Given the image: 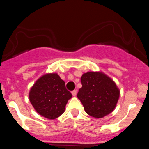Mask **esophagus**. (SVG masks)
Instances as JSON below:
<instances>
[{
    "instance_id": "esophagus-1",
    "label": "esophagus",
    "mask_w": 149,
    "mask_h": 149,
    "mask_svg": "<svg viewBox=\"0 0 149 149\" xmlns=\"http://www.w3.org/2000/svg\"><path fill=\"white\" fill-rule=\"evenodd\" d=\"M72 94L73 96H76V95H77V90H76V89H74V90L72 91Z\"/></svg>"
}]
</instances>
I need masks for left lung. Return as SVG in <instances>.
I'll list each match as a JSON object with an SVG mask.
<instances>
[{"label":"left lung","mask_w":149,"mask_h":149,"mask_svg":"<svg viewBox=\"0 0 149 149\" xmlns=\"http://www.w3.org/2000/svg\"><path fill=\"white\" fill-rule=\"evenodd\" d=\"M81 81L82 87L77 96L86 113L99 119L113 112L120 92L111 78L102 72H89L83 74Z\"/></svg>","instance_id":"obj_1"}]
</instances>
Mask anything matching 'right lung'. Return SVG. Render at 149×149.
Listing matches in <instances>:
<instances>
[{
	"mask_svg": "<svg viewBox=\"0 0 149 149\" xmlns=\"http://www.w3.org/2000/svg\"><path fill=\"white\" fill-rule=\"evenodd\" d=\"M72 93L56 73L46 74L36 81L29 93L36 111L48 119H54L64 113Z\"/></svg>",
	"mask_w": 149,
	"mask_h": 149,
	"instance_id": "add662e5",
	"label": "right lung"
}]
</instances>
